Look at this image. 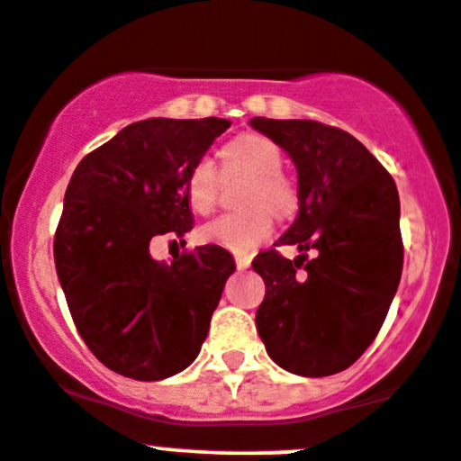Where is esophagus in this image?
<instances>
[{"mask_svg":"<svg viewBox=\"0 0 461 461\" xmlns=\"http://www.w3.org/2000/svg\"><path fill=\"white\" fill-rule=\"evenodd\" d=\"M234 263H236V267H239V269H247V267H249L251 258H249V256L236 254V256H234Z\"/></svg>","mask_w":461,"mask_h":461,"instance_id":"1","label":"esophagus"}]
</instances>
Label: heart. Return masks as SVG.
<instances>
[{"instance_id": "1", "label": "heart", "mask_w": 461, "mask_h": 461, "mask_svg": "<svg viewBox=\"0 0 461 461\" xmlns=\"http://www.w3.org/2000/svg\"><path fill=\"white\" fill-rule=\"evenodd\" d=\"M221 161L225 174H247L240 192V205L245 207L207 222L201 230V239L236 254H247L271 234V214L289 218L298 210V190L292 178L280 172V148L263 134L247 132L231 139L222 145ZM218 190L221 174L214 161L198 158L185 176V196L192 210L196 214H212L218 203Z\"/></svg>"}]
</instances>
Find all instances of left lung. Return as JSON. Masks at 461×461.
Instances as JSON below:
<instances>
[{
	"instance_id": "obj_1",
	"label": "left lung",
	"mask_w": 461,
	"mask_h": 461,
	"mask_svg": "<svg viewBox=\"0 0 461 461\" xmlns=\"http://www.w3.org/2000/svg\"><path fill=\"white\" fill-rule=\"evenodd\" d=\"M287 149L298 169L300 210L251 267L265 280L256 327L276 365L304 377L348 369L375 340L404 263L393 176L356 137L309 119L249 121ZM307 250L314 251L309 259Z\"/></svg>"
}]
</instances>
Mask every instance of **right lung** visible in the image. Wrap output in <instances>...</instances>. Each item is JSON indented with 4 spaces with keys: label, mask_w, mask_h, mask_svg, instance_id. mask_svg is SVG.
<instances>
[{
    "label": "right lung",
    "mask_w": 461,
    "mask_h": 461,
    "mask_svg": "<svg viewBox=\"0 0 461 461\" xmlns=\"http://www.w3.org/2000/svg\"><path fill=\"white\" fill-rule=\"evenodd\" d=\"M225 119H145L81 158L55 231V267L79 336L119 375L154 382L190 366L234 258L218 245L161 265L154 236L194 227L185 176Z\"/></svg>",
    "instance_id": "obj_1"
}]
</instances>
